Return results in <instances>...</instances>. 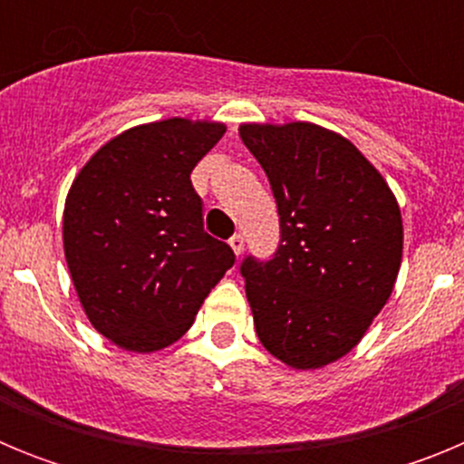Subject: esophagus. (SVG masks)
<instances>
[{"mask_svg": "<svg viewBox=\"0 0 464 464\" xmlns=\"http://www.w3.org/2000/svg\"><path fill=\"white\" fill-rule=\"evenodd\" d=\"M229 248L235 251V256H241V253H244V237L241 235L232 237V239H229Z\"/></svg>", "mask_w": 464, "mask_h": 464, "instance_id": "esophagus-1", "label": "esophagus"}]
</instances>
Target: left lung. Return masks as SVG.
Returning a JSON list of instances; mask_svg holds the SVG:
<instances>
[{
  "label": "left lung",
  "mask_w": 464,
  "mask_h": 464,
  "mask_svg": "<svg viewBox=\"0 0 464 464\" xmlns=\"http://www.w3.org/2000/svg\"><path fill=\"white\" fill-rule=\"evenodd\" d=\"M239 137L272 186L281 244L241 274L262 346L321 370L358 346L395 288L401 213L370 160L314 122H244Z\"/></svg>",
  "instance_id": "left-lung-1"
}]
</instances>
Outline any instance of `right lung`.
Instances as JSON below:
<instances>
[{
	"mask_svg": "<svg viewBox=\"0 0 464 464\" xmlns=\"http://www.w3.org/2000/svg\"><path fill=\"white\" fill-rule=\"evenodd\" d=\"M223 122L167 118L106 141L76 174L63 216L64 257L88 321L132 353L171 346L235 265L204 232L190 171Z\"/></svg>",
	"mask_w": 464,
	"mask_h": 464,
	"instance_id": "1",
	"label": "right lung"
}]
</instances>
